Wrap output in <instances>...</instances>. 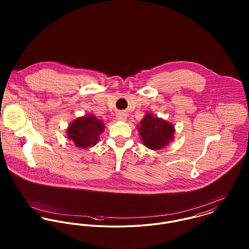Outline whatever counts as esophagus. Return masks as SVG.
I'll return each mask as SVG.
<instances>
[{"instance_id":"34e87169","label":"esophagus","mask_w":249,"mask_h":249,"mask_svg":"<svg viewBox=\"0 0 249 249\" xmlns=\"http://www.w3.org/2000/svg\"><path fill=\"white\" fill-rule=\"evenodd\" d=\"M117 119L120 120V121H125L126 116L124 113H119V114H117Z\"/></svg>"}]
</instances>
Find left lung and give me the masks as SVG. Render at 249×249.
Returning <instances> with one entry per match:
<instances>
[{"label": "left lung", "mask_w": 249, "mask_h": 249, "mask_svg": "<svg viewBox=\"0 0 249 249\" xmlns=\"http://www.w3.org/2000/svg\"><path fill=\"white\" fill-rule=\"evenodd\" d=\"M140 135L144 145L150 149H160L174 137L175 126L162 119L147 113L140 123Z\"/></svg>", "instance_id": "obj_1"}]
</instances>
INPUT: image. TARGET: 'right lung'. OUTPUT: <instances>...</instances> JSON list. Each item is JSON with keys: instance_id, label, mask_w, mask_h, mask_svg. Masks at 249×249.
<instances>
[{"instance_id": "obj_1", "label": "right lung", "mask_w": 249, "mask_h": 249, "mask_svg": "<svg viewBox=\"0 0 249 249\" xmlns=\"http://www.w3.org/2000/svg\"><path fill=\"white\" fill-rule=\"evenodd\" d=\"M104 131L105 125L103 122L90 115L74 120L67 129V136L76 146L86 148L94 146Z\"/></svg>"}]
</instances>
